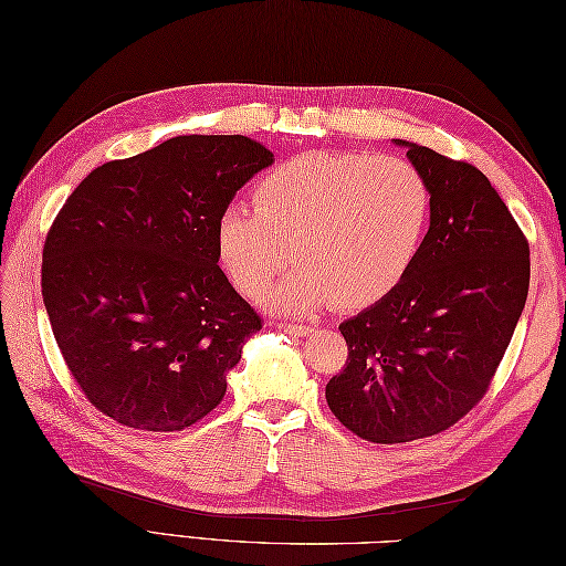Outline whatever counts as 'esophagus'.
Instances as JSON below:
<instances>
[{
  "label": "esophagus",
  "instance_id": "obj_1",
  "mask_svg": "<svg viewBox=\"0 0 566 566\" xmlns=\"http://www.w3.org/2000/svg\"><path fill=\"white\" fill-rule=\"evenodd\" d=\"M280 328H282V331H286V333H292V335H306V333L314 331L311 326H306V323H294V321H284V323H280Z\"/></svg>",
  "mask_w": 566,
  "mask_h": 566
}]
</instances>
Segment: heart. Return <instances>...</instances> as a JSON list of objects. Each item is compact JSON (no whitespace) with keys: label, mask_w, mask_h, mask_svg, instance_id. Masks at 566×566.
Listing matches in <instances>:
<instances>
[{"label":"heart","mask_w":566,"mask_h":566,"mask_svg":"<svg viewBox=\"0 0 566 566\" xmlns=\"http://www.w3.org/2000/svg\"><path fill=\"white\" fill-rule=\"evenodd\" d=\"M252 199L255 209L231 203L216 221L219 260L255 298L294 258L298 268L268 296L292 314L379 304L413 270L432 219L428 177L394 155H296Z\"/></svg>","instance_id":"1"}]
</instances>
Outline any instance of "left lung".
<instances>
[{
	"label": "left lung",
	"mask_w": 566,
	"mask_h": 566,
	"mask_svg": "<svg viewBox=\"0 0 566 566\" xmlns=\"http://www.w3.org/2000/svg\"><path fill=\"white\" fill-rule=\"evenodd\" d=\"M432 187L423 250L396 290L340 323L347 359L326 384L357 438L438 436L484 399L531 286V248L486 175L396 140Z\"/></svg>",
	"instance_id": "obj_1"
}]
</instances>
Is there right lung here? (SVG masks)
<instances>
[{
    "instance_id": "obj_1",
    "label": "right lung",
    "mask_w": 566,
    "mask_h": 566,
    "mask_svg": "<svg viewBox=\"0 0 566 566\" xmlns=\"http://www.w3.org/2000/svg\"><path fill=\"white\" fill-rule=\"evenodd\" d=\"M274 155L245 136H177L99 165L57 211L41 290L82 394L134 430L175 432L221 403L262 318L216 250V221Z\"/></svg>"
}]
</instances>
